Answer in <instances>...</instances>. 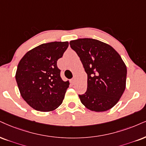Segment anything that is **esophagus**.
<instances>
[{
	"label": "esophagus",
	"mask_w": 146,
	"mask_h": 146,
	"mask_svg": "<svg viewBox=\"0 0 146 146\" xmlns=\"http://www.w3.org/2000/svg\"><path fill=\"white\" fill-rule=\"evenodd\" d=\"M74 82H75V78H72L71 80H70V82H71L72 84H74Z\"/></svg>",
	"instance_id": "esophagus-1"
}]
</instances>
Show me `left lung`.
<instances>
[{"label":"left lung","instance_id":"8db88e82","mask_svg":"<svg viewBox=\"0 0 146 146\" xmlns=\"http://www.w3.org/2000/svg\"><path fill=\"white\" fill-rule=\"evenodd\" d=\"M87 74V90L78 95L87 108L105 111L118 103L126 87L127 67L112 46L93 38L70 42Z\"/></svg>","mask_w":146,"mask_h":146}]
</instances>
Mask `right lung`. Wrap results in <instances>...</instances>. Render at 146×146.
<instances>
[{"mask_svg":"<svg viewBox=\"0 0 146 146\" xmlns=\"http://www.w3.org/2000/svg\"><path fill=\"white\" fill-rule=\"evenodd\" d=\"M69 42L44 43L25 54L18 64L15 79L22 98L40 111H53L62 104L69 81H64L57 61Z\"/></svg>","mask_w":146,"mask_h":146,"instance_id":"add662e5","label":"right lung"}]
</instances>
